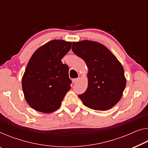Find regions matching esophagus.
Wrapping results in <instances>:
<instances>
[{
    "instance_id": "esophagus-1",
    "label": "esophagus",
    "mask_w": 148,
    "mask_h": 148,
    "mask_svg": "<svg viewBox=\"0 0 148 148\" xmlns=\"http://www.w3.org/2000/svg\"><path fill=\"white\" fill-rule=\"evenodd\" d=\"M80 80V78H74L72 79V82H73L74 84H76L78 82V80Z\"/></svg>"
}]
</instances>
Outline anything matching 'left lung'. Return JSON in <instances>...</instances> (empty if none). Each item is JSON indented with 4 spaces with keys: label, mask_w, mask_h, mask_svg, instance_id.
<instances>
[{
    "label": "left lung",
    "mask_w": 148,
    "mask_h": 148,
    "mask_svg": "<svg viewBox=\"0 0 148 148\" xmlns=\"http://www.w3.org/2000/svg\"><path fill=\"white\" fill-rule=\"evenodd\" d=\"M72 50L88 68V88L79 98L92 110L112 108L122 98L126 85L122 65L105 46L97 42H73Z\"/></svg>",
    "instance_id": "obj_1"
}]
</instances>
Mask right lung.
I'll return each mask as SVG.
<instances>
[{
  "label": "right lung",
  "mask_w": 148,
  "mask_h": 148,
  "mask_svg": "<svg viewBox=\"0 0 148 148\" xmlns=\"http://www.w3.org/2000/svg\"><path fill=\"white\" fill-rule=\"evenodd\" d=\"M71 46L70 42L53 40L38 48L30 58L22 86L26 102L32 108L49 114L60 107L72 83L69 68L61 60Z\"/></svg>",
  "instance_id": "obj_1"
}]
</instances>
